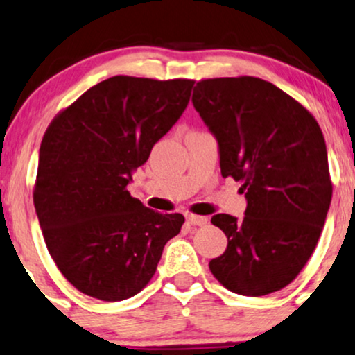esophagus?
Masks as SVG:
<instances>
[{"label":"esophagus","instance_id":"obj_1","mask_svg":"<svg viewBox=\"0 0 355 355\" xmlns=\"http://www.w3.org/2000/svg\"><path fill=\"white\" fill-rule=\"evenodd\" d=\"M186 220H187V224H191V225H205V224H207V218L200 217V216H194V214H189V216H186Z\"/></svg>","mask_w":355,"mask_h":355}]
</instances>
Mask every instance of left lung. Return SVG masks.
Listing matches in <instances>:
<instances>
[{"instance_id":"obj_1","label":"left lung","mask_w":355,"mask_h":355,"mask_svg":"<svg viewBox=\"0 0 355 355\" xmlns=\"http://www.w3.org/2000/svg\"><path fill=\"white\" fill-rule=\"evenodd\" d=\"M192 103L216 137L222 176L242 181V220L217 214L227 248L209 261L227 290L265 296L300 275L316 248L332 198L318 121L277 85L257 77L207 78Z\"/></svg>"}]
</instances>
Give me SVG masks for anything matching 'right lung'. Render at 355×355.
I'll use <instances>...</instances> for the list:
<instances>
[{"label":"right lung","mask_w":355,"mask_h":355,"mask_svg":"<svg viewBox=\"0 0 355 355\" xmlns=\"http://www.w3.org/2000/svg\"><path fill=\"white\" fill-rule=\"evenodd\" d=\"M194 80L115 76L60 112L39 150L34 207L57 268L78 291L123 301L150 283L182 214L131 198V174L179 120Z\"/></svg>","instance_id":"1"}]
</instances>
